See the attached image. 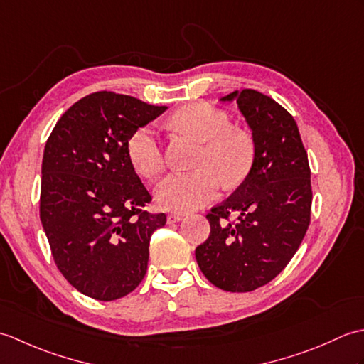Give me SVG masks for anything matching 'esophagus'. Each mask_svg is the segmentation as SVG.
Wrapping results in <instances>:
<instances>
[{
  "mask_svg": "<svg viewBox=\"0 0 364 364\" xmlns=\"http://www.w3.org/2000/svg\"><path fill=\"white\" fill-rule=\"evenodd\" d=\"M184 219V214L181 213H170L167 215V223H175V222H180Z\"/></svg>",
  "mask_w": 364,
  "mask_h": 364,
  "instance_id": "esophagus-1",
  "label": "esophagus"
}]
</instances>
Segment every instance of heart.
Masks as SVG:
<instances>
[{"label":"heart","mask_w":364,"mask_h":364,"mask_svg":"<svg viewBox=\"0 0 364 364\" xmlns=\"http://www.w3.org/2000/svg\"><path fill=\"white\" fill-rule=\"evenodd\" d=\"M172 125L203 142L194 172H173L156 184L154 198L170 211H192L219 196L222 180L227 186L241 183L250 172L255 156L252 136L231 127L230 115L206 102L192 103L172 115ZM128 156L134 170L151 178L164 167L158 131L151 125L137 128L128 139Z\"/></svg>","instance_id":"heart-1"}]
</instances>
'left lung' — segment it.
<instances>
[{
  "label": "left lung",
  "mask_w": 364,
  "mask_h": 364,
  "mask_svg": "<svg viewBox=\"0 0 364 364\" xmlns=\"http://www.w3.org/2000/svg\"><path fill=\"white\" fill-rule=\"evenodd\" d=\"M233 100L252 129L253 164L233 196L208 213L211 233L196 249V259L214 286L249 292L274 280L304 241L311 172L297 123L283 106L253 89L235 90L220 102Z\"/></svg>",
  "instance_id": "obj_1"
}]
</instances>
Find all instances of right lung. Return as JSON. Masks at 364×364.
<instances>
[{
    "label": "right lung",
    "mask_w": 364,
    "mask_h": 364,
    "mask_svg": "<svg viewBox=\"0 0 364 364\" xmlns=\"http://www.w3.org/2000/svg\"><path fill=\"white\" fill-rule=\"evenodd\" d=\"M166 106L95 92L63 114L45 144L41 220L60 274L95 300L134 291L166 214L142 208L151 196L134 172L128 139Z\"/></svg>",
    "instance_id": "1"
}]
</instances>
